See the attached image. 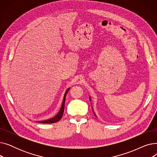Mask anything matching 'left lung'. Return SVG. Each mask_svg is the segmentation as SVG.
<instances>
[{
	"label": "left lung",
	"mask_w": 157,
	"mask_h": 157,
	"mask_svg": "<svg viewBox=\"0 0 157 157\" xmlns=\"http://www.w3.org/2000/svg\"><path fill=\"white\" fill-rule=\"evenodd\" d=\"M89 98H90V102H91V97H90V96H89ZM92 111H93V112H94V115L95 116L97 117V116H96V114H95V112H94V109H93V108H92Z\"/></svg>",
	"instance_id": "left-lung-1"
}]
</instances>
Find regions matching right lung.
<instances>
[{"label": "right lung", "mask_w": 157, "mask_h": 157, "mask_svg": "<svg viewBox=\"0 0 157 157\" xmlns=\"http://www.w3.org/2000/svg\"><path fill=\"white\" fill-rule=\"evenodd\" d=\"M70 88H68L64 94V96H63V98L62 101V105L61 108L55 117H53V118H51L48 120H43V121H37L36 122H39V123H56L57 121H59L62 117L63 114V111H64V106H65V97L66 95H67V94L68 93L69 90Z\"/></svg>", "instance_id": "right-lung-1"}]
</instances>
